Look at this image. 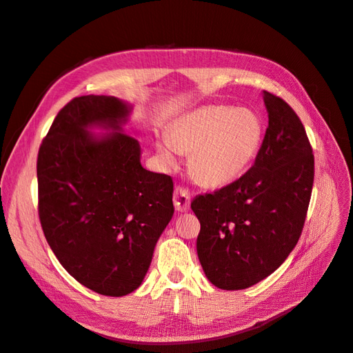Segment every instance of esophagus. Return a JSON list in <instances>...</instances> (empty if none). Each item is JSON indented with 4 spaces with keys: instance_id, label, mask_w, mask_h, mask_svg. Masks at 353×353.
<instances>
[{
    "instance_id": "34e87169",
    "label": "esophagus",
    "mask_w": 353,
    "mask_h": 353,
    "mask_svg": "<svg viewBox=\"0 0 353 353\" xmlns=\"http://www.w3.org/2000/svg\"><path fill=\"white\" fill-rule=\"evenodd\" d=\"M190 201H191V196L188 193V190L183 187H176L174 193L175 209L178 212H187L190 209Z\"/></svg>"
}]
</instances>
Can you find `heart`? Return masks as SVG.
<instances>
[{
  "label": "heart",
  "mask_w": 353,
  "mask_h": 353,
  "mask_svg": "<svg viewBox=\"0 0 353 353\" xmlns=\"http://www.w3.org/2000/svg\"><path fill=\"white\" fill-rule=\"evenodd\" d=\"M262 138V121L254 110L205 105L179 117L156 150L166 165L176 162V152L190 153V170L199 183L221 187L250 166Z\"/></svg>",
  "instance_id": "1"
}]
</instances>
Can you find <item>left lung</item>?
Returning <instances> with one entry per match:
<instances>
[{
    "label": "left lung",
    "mask_w": 353,
    "mask_h": 353,
    "mask_svg": "<svg viewBox=\"0 0 353 353\" xmlns=\"http://www.w3.org/2000/svg\"><path fill=\"white\" fill-rule=\"evenodd\" d=\"M268 128L253 166L230 185L197 196V254L208 280L243 290L271 275L301 237L314 185L305 128L283 99L263 91Z\"/></svg>",
    "instance_id": "obj_1"
}]
</instances>
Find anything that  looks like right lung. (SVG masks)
Segmentation results:
<instances>
[{"label": "right lung", "instance_id": "1", "mask_svg": "<svg viewBox=\"0 0 353 353\" xmlns=\"http://www.w3.org/2000/svg\"><path fill=\"white\" fill-rule=\"evenodd\" d=\"M131 105L82 95L63 108L38 153V213L56 258L74 280L121 297L141 285L174 215V183L141 166L123 134ZM94 127L109 134H92Z\"/></svg>", "mask_w": 353, "mask_h": 353}]
</instances>
